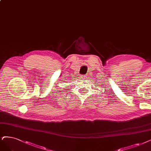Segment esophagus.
I'll return each mask as SVG.
<instances>
[{"label": "esophagus", "instance_id": "1", "mask_svg": "<svg viewBox=\"0 0 151 151\" xmlns=\"http://www.w3.org/2000/svg\"><path fill=\"white\" fill-rule=\"evenodd\" d=\"M81 77L83 79H86V78H87V75H81Z\"/></svg>", "mask_w": 151, "mask_h": 151}]
</instances>
